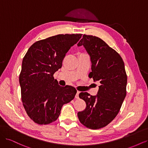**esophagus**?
Returning a JSON list of instances; mask_svg holds the SVG:
<instances>
[{
	"label": "esophagus",
	"mask_w": 148,
	"mask_h": 148,
	"mask_svg": "<svg viewBox=\"0 0 148 148\" xmlns=\"http://www.w3.org/2000/svg\"><path fill=\"white\" fill-rule=\"evenodd\" d=\"M79 91H77V94H76V95H75V98H76V99H78V98H79Z\"/></svg>",
	"instance_id": "esophagus-1"
}]
</instances>
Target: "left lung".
Masks as SVG:
<instances>
[{
  "instance_id": "left-lung-1",
  "label": "left lung",
  "mask_w": 148,
  "mask_h": 148,
  "mask_svg": "<svg viewBox=\"0 0 148 148\" xmlns=\"http://www.w3.org/2000/svg\"><path fill=\"white\" fill-rule=\"evenodd\" d=\"M77 45L83 46L90 56L92 71L89 77L101 83L96 96L79 93L86 107L78 112V117L87 128L99 129L115 118L126 96L127 76L124 62L119 53L98 37L84 34Z\"/></svg>"
}]
</instances>
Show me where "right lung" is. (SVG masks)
Instances as JSON below:
<instances>
[{"mask_svg": "<svg viewBox=\"0 0 148 148\" xmlns=\"http://www.w3.org/2000/svg\"><path fill=\"white\" fill-rule=\"evenodd\" d=\"M82 34H58L36 41L23 57L19 82L21 100L29 118L39 125L56 121L64 104L73 100L74 87L60 86L53 74Z\"/></svg>", "mask_w": 148, "mask_h": 148, "instance_id": "add662e5", "label": "right lung"}]
</instances>
